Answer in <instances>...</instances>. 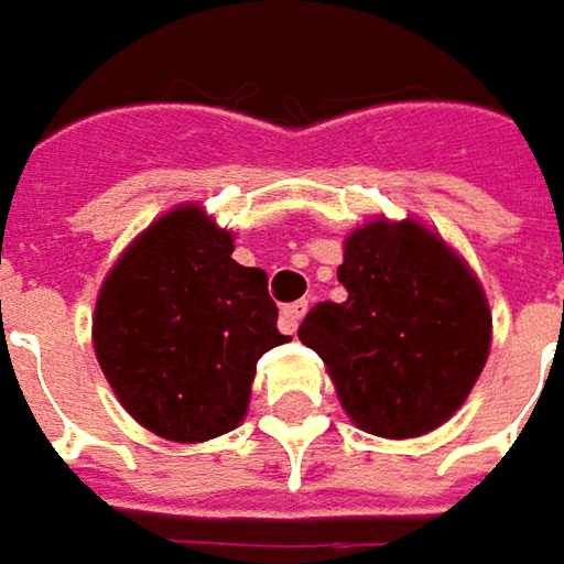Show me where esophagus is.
<instances>
[{
    "mask_svg": "<svg viewBox=\"0 0 564 564\" xmlns=\"http://www.w3.org/2000/svg\"><path fill=\"white\" fill-rule=\"evenodd\" d=\"M304 314H307V301L285 304V307H282V329H285V333H297V326H301Z\"/></svg>",
    "mask_w": 564,
    "mask_h": 564,
    "instance_id": "obj_1",
    "label": "esophagus"
}]
</instances>
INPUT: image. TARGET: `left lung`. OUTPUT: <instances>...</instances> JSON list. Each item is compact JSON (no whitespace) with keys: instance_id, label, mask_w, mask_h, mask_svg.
<instances>
[{"instance_id":"left-lung-1","label":"left lung","mask_w":564,"mask_h":564,"mask_svg":"<svg viewBox=\"0 0 564 564\" xmlns=\"http://www.w3.org/2000/svg\"><path fill=\"white\" fill-rule=\"evenodd\" d=\"M338 282L297 338L336 382L364 433L414 440L443 426L484 373L492 314L477 272L417 219L377 216L345 238Z\"/></svg>"}]
</instances>
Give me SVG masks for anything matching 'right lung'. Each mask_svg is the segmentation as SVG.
Returning a JSON list of instances; mask_svg holds the SVG:
<instances>
[{
	"label": "right lung",
	"instance_id": "1",
	"mask_svg": "<svg viewBox=\"0 0 564 564\" xmlns=\"http://www.w3.org/2000/svg\"><path fill=\"white\" fill-rule=\"evenodd\" d=\"M235 235L182 204L121 250L94 311V351L121 408L172 443L245 421L257 360L289 341L267 272L231 260Z\"/></svg>",
	"mask_w": 564,
	"mask_h": 564
}]
</instances>
